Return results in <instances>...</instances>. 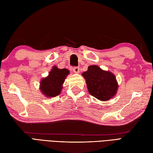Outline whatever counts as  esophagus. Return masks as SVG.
<instances>
[{
  "mask_svg": "<svg viewBox=\"0 0 153 153\" xmlns=\"http://www.w3.org/2000/svg\"><path fill=\"white\" fill-rule=\"evenodd\" d=\"M73 71L76 74H78L79 72V67H74L72 68Z\"/></svg>",
  "mask_w": 153,
  "mask_h": 153,
  "instance_id": "1",
  "label": "esophagus"
}]
</instances>
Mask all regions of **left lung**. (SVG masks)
<instances>
[{"label": "left lung", "instance_id": "obj_1", "mask_svg": "<svg viewBox=\"0 0 153 153\" xmlns=\"http://www.w3.org/2000/svg\"><path fill=\"white\" fill-rule=\"evenodd\" d=\"M82 76L86 81L89 93L95 98L106 101L116 95L118 85L115 76L110 71L93 65L88 67Z\"/></svg>", "mask_w": 153, "mask_h": 153}]
</instances>
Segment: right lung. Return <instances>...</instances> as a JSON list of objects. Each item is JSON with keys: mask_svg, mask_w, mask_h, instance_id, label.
I'll return each mask as SVG.
<instances>
[{"mask_svg": "<svg viewBox=\"0 0 153 153\" xmlns=\"http://www.w3.org/2000/svg\"><path fill=\"white\" fill-rule=\"evenodd\" d=\"M70 74L67 69H59L53 66L48 76L42 79L40 82V89L45 97H54L59 95L66 76Z\"/></svg>", "mask_w": 153, "mask_h": 153, "instance_id": "obj_1", "label": "right lung"}]
</instances>
